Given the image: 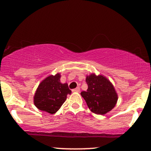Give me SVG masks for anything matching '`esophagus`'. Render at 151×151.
<instances>
[{
    "label": "esophagus",
    "mask_w": 151,
    "mask_h": 151,
    "mask_svg": "<svg viewBox=\"0 0 151 151\" xmlns=\"http://www.w3.org/2000/svg\"><path fill=\"white\" fill-rule=\"evenodd\" d=\"M79 91H80L79 87H77V88H75V89H72V91H73V92H79Z\"/></svg>",
    "instance_id": "1"
}]
</instances>
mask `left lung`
<instances>
[{"label":"left lung","instance_id":"1","mask_svg":"<svg viewBox=\"0 0 151 151\" xmlns=\"http://www.w3.org/2000/svg\"><path fill=\"white\" fill-rule=\"evenodd\" d=\"M86 81L88 89L81 91V95L90 111L99 115L111 111L118 101V94L112 83L105 76L94 73L86 76Z\"/></svg>","mask_w":151,"mask_h":151}]
</instances>
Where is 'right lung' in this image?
Listing matches in <instances>:
<instances>
[{
	"label": "right lung",
	"instance_id": "add662e5",
	"mask_svg": "<svg viewBox=\"0 0 151 151\" xmlns=\"http://www.w3.org/2000/svg\"><path fill=\"white\" fill-rule=\"evenodd\" d=\"M60 73L50 75L40 83L34 95V104L39 110L53 114L60 109L72 91L67 83L60 82Z\"/></svg>",
	"mask_w": 151,
	"mask_h": 151
}]
</instances>
